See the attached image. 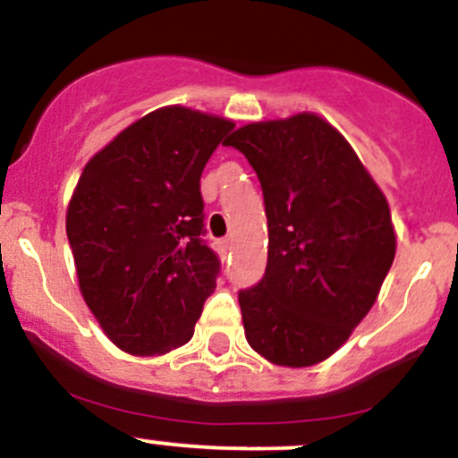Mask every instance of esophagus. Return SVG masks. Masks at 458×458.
Returning a JSON list of instances; mask_svg holds the SVG:
<instances>
[{
	"instance_id": "esophagus-1",
	"label": "esophagus",
	"mask_w": 458,
	"mask_h": 458,
	"mask_svg": "<svg viewBox=\"0 0 458 458\" xmlns=\"http://www.w3.org/2000/svg\"><path fill=\"white\" fill-rule=\"evenodd\" d=\"M230 250H233V242H230V239H221V242H219L221 257H228Z\"/></svg>"
}]
</instances>
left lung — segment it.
<instances>
[{
	"mask_svg": "<svg viewBox=\"0 0 458 458\" xmlns=\"http://www.w3.org/2000/svg\"><path fill=\"white\" fill-rule=\"evenodd\" d=\"M257 173L267 266L239 290L246 339L276 366H315L348 341L394 261L386 197L317 114L243 126L225 141Z\"/></svg>",
	"mask_w": 458,
	"mask_h": 458,
	"instance_id": "obj_1",
	"label": "left lung"
}]
</instances>
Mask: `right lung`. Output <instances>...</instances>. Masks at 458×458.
Wrapping results in <instances>:
<instances>
[{
	"label": "right lung",
	"instance_id": "add662e5",
	"mask_svg": "<svg viewBox=\"0 0 458 458\" xmlns=\"http://www.w3.org/2000/svg\"><path fill=\"white\" fill-rule=\"evenodd\" d=\"M233 122L170 106L86 164L66 215L81 294L117 348L188 344L221 261L206 243L201 173Z\"/></svg>",
	"mask_w": 458,
	"mask_h": 458
}]
</instances>
